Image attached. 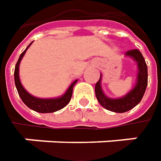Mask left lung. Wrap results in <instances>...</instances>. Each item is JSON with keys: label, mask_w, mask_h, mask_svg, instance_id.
<instances>
[{"label": "left lung", "mask_w": 161, "mask_h": 161, "mask_svg": "<svg viewBox=\"0 0 161 161\" xmlns=\"http://www.w3.org/2000/svg\"><path fill=\"white\" fill-rule=\"evenodd\" d=\"M125 54L127 56H130L134 59V61H136L138 64L139 71L137 75V83L133 90L124 97L113 99L106 97L103 93L100 86L101 75L95 86V93H96L97 99L99 104L103 108L115 113H125L134 108L135 106H137L141 102L142 97L145 93L147 84H148V69H147L145 60L142 53L138 49H133L127 51Z\"/></svg>", "instance_id": "8db88e82"}]
</instances>
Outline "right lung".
Segmentation results:
<instances>
[{
	"label": "right lung",
	"instance_id": "add662e5",
	"mask_svg": "<svg viewBox=\"0 0 161 161\" xmlns=\"http://www.w3.org/2000/svg\"><path fill=\"white\" fill-rule=\"evenodd\" d=\"M31 44L32 43H30L29 46L23 51V53L20 54L19 58L16 64L15 71H14V80H15V85L17 90H18V93L22 99V101L25 103V105L29 108L33 109L34 111H36L38 113H53L55 111H58L60 109L64 108L65 106L70 102L71 95H72V90H73L75 83L77 82V80H74L71 84V86L65 92L64 95H63L60 97H57V98L44 99V98H38V97H36L30 95L28 91L22 87L21 83H20L19 76V63L21 61L23 55L25 54L27 49L30 47Z\"/></svg>",
	"mask_w": 161,
	"mask_h": 161
}]
</instances>
